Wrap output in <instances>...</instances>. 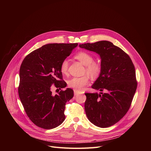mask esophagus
<instances>
[{"mask_svg":"<svg viewBox=\"0 0 151 151\" xmlns=\"http://www.w3.org/2000/svg\"><path fill=\"white\" fill-rule=\"evenodd\" d=\"M79 94V93H78V92H77L76 91H75V90H74V95H75V96H78Z\"/></svg>","mask_w":151,"mask_h":151,"instance_id":"obj_1","label":"esophagus"}]
</instances>
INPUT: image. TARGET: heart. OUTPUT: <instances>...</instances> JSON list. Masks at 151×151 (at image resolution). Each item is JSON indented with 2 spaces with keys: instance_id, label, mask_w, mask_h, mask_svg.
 I'll return each instance as SVG.
<instances>
[{
  "instance_id": "b5f03b06",
  "label": "heart",
  "mask_w": 151,
  "mask_h": 151,
  "mask_svg": "<svg viewBox=\"0 0 151 151\" xmlns=\"http://www.w3.org/2000/svg\"><path fill=\"white\" fill-rule=\"evenodd\" d=\"M75 58L85 66L84 72L87 73L91 78H97L101 72V66L98 63L94 61V57L91 54L85 51H81L75 55ZM68 70V61L64 60L60 65V71L63 74H66ZM89 82L88 75L81 77H73L68 81L69 87L76 91H81Z\"/></svg>"
}]
</instances>
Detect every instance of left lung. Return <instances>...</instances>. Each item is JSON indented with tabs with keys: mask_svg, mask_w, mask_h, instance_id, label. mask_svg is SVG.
Listing matches in <instances>:
<instances>
[{
	"mask_svg": "<svg viewBox=\"0 0 151 151\" xmlns=\"http://www.w3.org/2000/svg\"><path fill=\"white\" fill-rule=\"evenodd\" d=\"M101 59V72L92 88L103 93H85V111L88 120L100 128L112 126L128 112L137 88L136 71L123 50L107 40L79 44Z\"/></svg>",
	"mask_w": 151,
	"mask_h": 151,
	"instance_id": "obj_1",
	"label": "left lung"
}]
</instances>
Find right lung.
<instances>
[{
    "mask_svg": "<svg viewBox=\"0 0 151 151\" xmlns=\"http://www.w3.org/2000/svg\"><path fill=\"white\" fill-rule=\"evenodd\" d=\"M75 44H50L32 51L19 69L18 95L30 119L37 127L54 128L65 119V105L73 97L68 88L53 95L51 85L65 88L60 65L78 46Z\"/></svg>",
    "mask_w": 151,
    "mask_h": 151,
    "instance_id": "add662e5",
    "label": "right lung"
}]
</instances>
